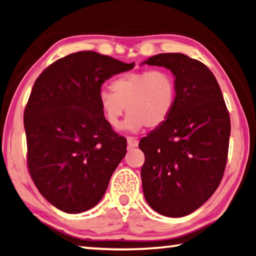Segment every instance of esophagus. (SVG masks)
Here are the masks:
<instances>
[{
  "instance_id": "34e87169",
  "label": "esophagus",
  "mask_w": 256,
  "mask_h": 256,
  "mask_svg": "<svg viewBox=\"0 0 256 256\" xmlns=\"http://www.w3.org/2000/svg\"><path fill=\"white\" fill-rule=\"evenodd\" d=\"M127 143H128L129 148H136L137 146H138V140H137V138H135V137H130V136L127 137Z\"/></svg>"
}]
</instances>
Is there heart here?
<instances>
[{"instance_id": "b5f03b06", "label": "heart", "mask_w": 256, "mask_h": 256, "mask_svg": "<svg viewBox=\"0 0 256 256\" xmlns=\"http://www.w3.org/2000/svg\"><path fill=\"white\" fill-rule=\"evenodd\" d=\"M110 90L102 88L98 96L104 116L112 127H118L127 106L129 116L122 127L130 132L164 124L176 99V77L166 69L124 74L110 83Z\"/></svg>"}]
</instances>
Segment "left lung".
Returning <instances> with one entry per match:
<instances>
[{
    "label": "left lung",
    "mask_w": 256,
    "mask_h": 256,
    "mask_svg": "<svg viewBox=\"0 0 256 256\" xmlns=\"http://www.w3.org/2000/svg\"><path fill=\"white\" fill-rule=\"evenodd\" d=\"M146 64L176 76V99L164 124L140 140L144 198L158 214L182 217L214 194L225 171L231 122L216 77L180 53H162Z\"/></svg>",
    "instance_id": "left-lung-1"
}]
</instances>
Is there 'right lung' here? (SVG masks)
<instances>
[{"instance_id": "right-lung-1", "label": "right lung", "mask_w": 256, "mask_h": 256, "mask_svg": "<svg viewBox=\"0 0 256 256\" xmlns=\"http://www.w3.org/2000/svg\"><path fill=\"white\" fill-rule=\"evenodd\" d=\"M92 50L58 58L40 74L24 110L28 168L50 204L80 214L102 198L127 140L100 110L102 84L134 68Z\"/></svg>"}]
</instances>
